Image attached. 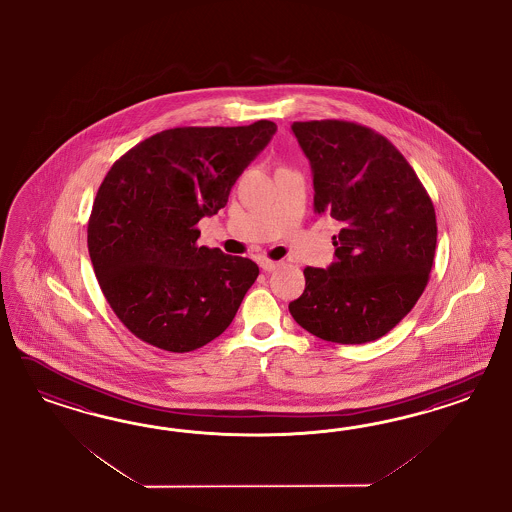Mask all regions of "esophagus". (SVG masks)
<instances>
[{"instance_id": "esophagus-1", "label": "esophagus", "mask_w": 512, "mask_h": 512, "mask_svg": "<svg viewBox=\"0 0 512 512\" xmlns=\"http://www.w3.org/2000/svg\"><path fill=\"white\" fill-rule=\"evenodd\" d=\"M259 264H261V268H263L264 272H274L279 266L278 261H270V259H263Z\"/></svg>"}]
</instances>
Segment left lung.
<instances>
[{
  "label": "left lung",
  "mask_w": 512,
  "mask_h": 512,
  "mask_svg": "<svg viewBox=\"0 0 512 512\" xmlns=\"http://www.w3.org/2000/svg\"><path fill=\"white\" fill-rule=\"evenodd\" d=\"M313 172V210L340 221L336 261L304 268L289 304L298 325L332 343L385 336L413 310L434 264V204L398 148L366 125H291Z\"/></svg>",
  "instance_id": "8db88e82"
}]
</instances>
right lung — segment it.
<instances>
[{"label": "right lung", "mask_w": 512, "mask_h": 512, "mask_svg": "<svg viewBox=\"0 0 512 512\" xmlns=\"http://www.w3.org/2000/svg\"><path fill=\"white\" fill-rule=\"evenodd\" d=\"M174 127L122 155L97 189L88 251L99 287L131 334L171 353L195 351L233 323L259 266L197 246L238 176L276 133Z\"/></svg>", "instance_id": "1"}]
</instances>
